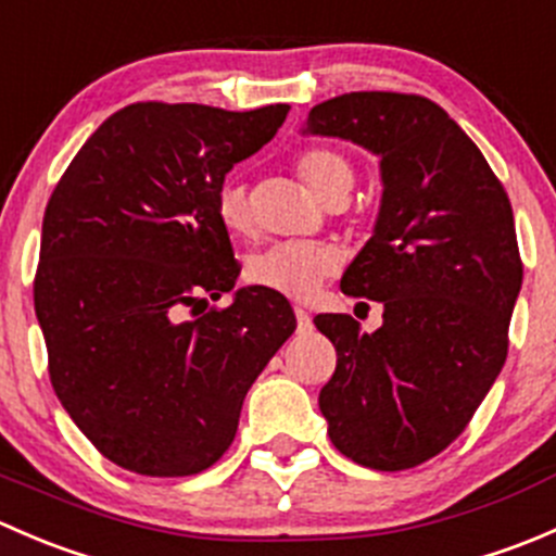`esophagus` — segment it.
<instances>
[{
    "mask_svg": "<svg viewBox=\"0 0 556 556\" xmlns=\"http://www.w3.org/2000/svg\"><path fill=\"white\" fill-rule=\"evenodd\" d=\"M295 319H299V330L301 333H306V330L312 328V317H309V312L304 309V306H295Z\"/></svg>",
    "mask_w": 556,
    "mask_h": 556,
    "instance_id": "1",
    "label": "esophagus"
}]
</instances>
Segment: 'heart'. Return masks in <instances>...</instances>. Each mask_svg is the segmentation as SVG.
I'll return each instance as SVG.
<instances>
[{"mask_svg": "<svg viewBox=\"0 0 556 556\" xmlns=\"http://www.w3.org/2000/svg\"><path fill=\"white\" fill-rule=\"evenodd\" d=\"M295 174L306 188L323 201L346 199L355 185V169L344 153L325 144L301 150L293 161ZM215 215L231 237H252V223L247 188L239 179H226L215 193ZM339 268V252L325 242H279L255 252L247 261V282L271 290L285 299H309L323 279L333 277Z\"/></svg>", "mask_w": 556, "mask_h": 556, "instance_id": "obj_1", "label": "heart"}]
</instances>
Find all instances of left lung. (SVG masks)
Wrapping results in <instances>:
<instances>
[{"mask_svg": "<svg viewBox=\"0 0 556 556\" xmlns=\"http://www.w3.org/2000/svg\"><path fill=\"white\" fill-rule=\"evenodd\" d=\"M306 131L382 155V210L341 277L382 301V328L317 314L336 346L319 390L328 435L374 470L435 457L468 428L508 355L521 288L514 212L501 179L444 106L417 93L357 91L312 106Z\"/></svg>", "mask_w": 556, "mask_h": 556, "instance_id": "obj_1", "label": "left lung"}]
</instances>
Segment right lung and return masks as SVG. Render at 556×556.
<instances>
[{
	"instance_id": "right-lung-1",
	"label": "right lung",
	"mask_w": 556,
	"mask_h": 556,
	"mask_svg": "<svg viewBox=\"0 0 556 556\" xmlns=\"http://www.w3.org/2000/svg\"><path fill=\"white\" fill-rule=\"evenodd\" d=\"M288 112L128 104L50 193L35 274L50 384L86 439L131 473L215 465L247 390L295 330L271 290L242 288L210 309L204 299L239 277L217 188Z\"/></svg>"
}]
</instances>
